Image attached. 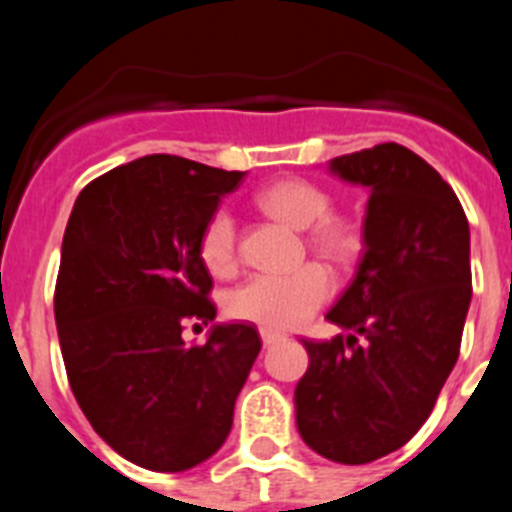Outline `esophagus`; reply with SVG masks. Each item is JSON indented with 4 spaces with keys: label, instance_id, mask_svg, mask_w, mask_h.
<instances>
[{
    "label": "esophagus",
    "instance_id": "1",
    "mask_svg": "<svg viewBox=\"0 0 512 512\" xmlns=\"http://www.w3.org/2000/svg\"><path fill=\"white\" fill-rule=\"evenodd\" d=\"M261 341H264V346H274V343L284 341V333H279V330H269V328H261Z\"/></svg>",
    "mask_w": 512,
    "mask_h": 512
}]
</instances>
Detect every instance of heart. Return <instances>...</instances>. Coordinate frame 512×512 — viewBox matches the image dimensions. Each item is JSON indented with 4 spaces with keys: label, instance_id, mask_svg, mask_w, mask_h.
<instances>
[{
    "label": "heart",
    "instance_id": "1",
    "mask_svg": "<svg viewBox=\"0 0 512 512\" xmlns=\"http://www.w3.org/2000/svg\"><path fill=\"white\" fill-rule=\"evenodd\" d=\"M256 205L289 228L307 230L312 248L348 259L359 246L351 220L330 215V197L307 179H279L256 194ZM200 259L215 277H230L238 264V230L228 210H215L200 235ZM333 277L323 264H305L289 274H256L228 295V315L269 330H289L312 318L333 295Z\"/></svg>",
    "mask_w": 512,
    "mask_h": 512
}]
</instances>
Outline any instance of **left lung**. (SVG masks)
<instances>
[{
  "instance_id": "obj_1",
  "label": "left lung",
  "mask_w": 512,
  "mask_h": 512,
  "mask_svg": "<svg viewBox=\"0 0 512 512\" xmlns=\"http://www.w3.org/2000/svg\"><path fill=\"white\" fill-rule=\"evenodd\" d=\"M330 171L369 187L364 259L325 315L348 336L302 341L297 431L325 459L369 464L420 431L459 359L469 223L441 174L397 143L333 158Z\"/></svg>"
}]
</instances>
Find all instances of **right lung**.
Returning a JSON list of instances; mask_svg holds the SVG:
<instances>
[{
	"mask_svg": "<svg viewBox=\"0 0 512 512\" xmlns=\"http://www.w3.org/2000/svg\"><path fill=\"white\" fill-rule=\"evenodd\" d=\"M243 171L189 158H135L81 189L63 233L56 325L71 392L112 449L153 472L210 459L261 351L248 323L215 320L200 235Z\"/></svg>",
	"mask_w": 512,
	"mask_h": 512,
	"instance_id": "add662e5",
	"label": "right lung"
}]
</instances>
